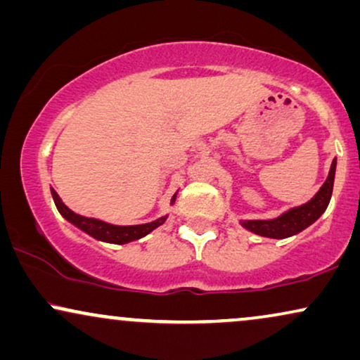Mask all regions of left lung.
Listing matches in <instances>:
<instances>
[{
    "instance_id": "1",
    "label": "left lung",
    "mask_w": 360,
    "mask_h": 360,
    "mask_svg": "<svg viewBox=\"0 0 360 360\" xmlns=\"http://www.w3.org/2000/svg\"><path fill=\"white\" fill-rule=\"evenodd\" d=\"M335 166H338V158H334V161H332L324 184L306 204L290 207L274 219H240L239 224L254 234L269 239H285L302 233L304 229H307L309 226L319 219L329 206L332 188H334Z\"/></svg>"
}]
</instances>
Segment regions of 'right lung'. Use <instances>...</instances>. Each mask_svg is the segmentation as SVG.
Returning a JSON list of instances; mask_svg holds the SVG:
<instances>
[{
  "label": "right lung",
  "mask_w": 360,
  "mask_h": 360,
  "mask_svg": "<svg viewBox=\"0 0 360 360\" xmlns=\"http://www.w3.org/2000/svg\"><path fill=\"white\" fill-rule=\"evenodd\" d=\"M51 195L59 214H61L68 222H71L72 226H76L78 229L83 231V233L91 236V238L103 240V243H109V244L133 243V240H138L141 238H144V236H148L149 233H153L156 227L165 224L167 219V214H166V216L159 217L156 221L146 222V224H138V226L109 224V222H104L101 219L86 217V216H81V214H76L75 211H71V209L61 201V198H59L58 193L53 188H51ZM176 195L177 193L171 198V206L176 202Z\"/></svg>",
  "instance_id": "right-lung-1"
}]
</instances>
